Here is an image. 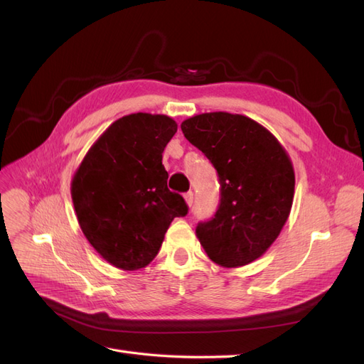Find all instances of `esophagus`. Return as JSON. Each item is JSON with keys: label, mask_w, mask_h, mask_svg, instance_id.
<instances>
[{"label": "esophagus", "mask_w": 364, "mask_h": 364, "mask_svg": "<svg viewBox=\"0 0 364 364\" xmlns=\"http://www.w3.org/2000/svg\"><path fill=\"white\" fill-rule=\"evenodd\" d=\"M183 199H185L186 206L191 208V206H193V200H194V194H193V191H188V193H186V194L183 196Z\"/></svg>", "instance_id": "obj_1"}]
</instances>
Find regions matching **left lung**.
Instances as JSON below:
<instances>
[{
	"label": "left lung",
	"instance_id": "obj_1",
	"mask_svg": "<svg viewBox=\"0 0 364 364\" xmlns=\"http://www.w3.org/2000/svg\"><path fill=\"white\" fill-rule=\"evenodd\" d=\"M182 132L213 162L220 179V206L196 235L209 259L234 269L262 257L287 222L294 170L287 150L255 119L206 112L182 121Z\"/></svg>",
	"mask_w": 364,
	"mask_h": 364
}]
</instances>
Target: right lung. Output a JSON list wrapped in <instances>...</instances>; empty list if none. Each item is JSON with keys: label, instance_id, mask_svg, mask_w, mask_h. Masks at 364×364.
Here are the masks:
<instances>
[{"label": "right lung", "instance_id": "obj_1", "mask_svg": "<svg viewBox=\"0 0 364 364\" xmlns=\"http://www.w3.org/2000/svg\"><path fill=\"white\" fill-rule=\"evenodd\" d=\"M178 132L167 115L136 112L118 118L87 150L71 181L83 235L121 270L149 266L174 217L188 213L167 188L162 151Z\"/></svg>", "mask_w": 364, "mask_h": 364}]
</instances>
